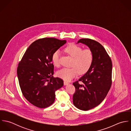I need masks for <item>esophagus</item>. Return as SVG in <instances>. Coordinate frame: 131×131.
I'll use <instances>...</instances> for the list:
<instances>
[{"instance_id": "34e87169", "label": "esophagus", "mask_w": 131, "mask_h": 131, "mask_svg": "<svg viewBox=\"0 0 131 131\" xmlns=\"http://www.w3.org/2000/svg\"><path fill=\"white\" fill-rule=\"evenodd\" d=\"M63 83H64V85H68V84H69V82H66V81H64Z\"/></svg>"}]
</instances>
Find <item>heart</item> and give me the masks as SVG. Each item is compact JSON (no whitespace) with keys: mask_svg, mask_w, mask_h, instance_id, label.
<instances>
[{"mask_svg":"<svg viewBox=\"0 0 131 131\" xmlns=\"http://www.w3.org/2000/svg\"><path fill=\"white\" fill-rule=\"evenodd\" d=\"M64 52L73 58L71 68H62L57 72V75L64 80L69 81L77 75L85 74L90 69L93 60V53L89 49H83L82 48L75 44L67 46L64 49ZM59 51L56 50L52 56V62L54 66L59 67Z\"/></svg>","mask_w":131,"mask_h":131,"instance_id":"heart-1","label":"heart"}]
</instances>
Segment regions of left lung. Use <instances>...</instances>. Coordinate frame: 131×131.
Returning a JSON list of instances; mask_svg holds the SVG:
<instances>
[{
  "label": "left lung",
  "instance_id": "left-lung-1",
  "mask_svg": "<svg viewBox=\"0 0 131 131\" xmlns=\"http://www.w3.org/2000/svg\"><path fill=\"white\" fill-rule=\"evenodd\" d=\"M79 43L86 45L92 50L93 60L88 71L73 83L75 88L73 104L80 110L88 111L101 103L111 87L112 61L103 46L96 41L84 38Z\"/></svg>",
  "mask_w": 131,
  "mask_h": 131
}]
</instances>
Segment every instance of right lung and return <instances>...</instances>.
<instances>
[{"label":"right lung","instance_id":"obj_1","mask_svg":"<svg viewBox=\"0 0 131 131\" xmlns=\"http://www.w3.org/2000/svg\"><path fill=\"white\" fill-rule=\"evenodd\" d=\"M67 41L44 38L33 42L19 62L17 75L19 86L25 98L39 108L53 103L55 92L63 85V80L54 78L53 53Z\"/></svg>","mask_w":131,"mask_h":131}]
</instances>
